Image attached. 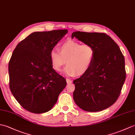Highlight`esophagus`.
Wrapping results in <instances>:
<instances>
[{
	"label": "esophagus",
	"instance_id": "34e87169",
	"mask_svg": "<svg viewBox=\"0 0 135 135\" xmlns=\"http://www.w3.org/2000/svg\"><path fill=\"white\" fill-rule=\"evenodd\" d=\"M66 81H67V83L68 84V83H71L72 82H73V81H72L71 79H66Z\"/></svg>",
	"mask_w": 135,
	"mask_h": 135
}]
</instances>
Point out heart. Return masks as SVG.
I'll return each instance as SVG.
<instances>
[{
    "instance_id": "1",
    "label": "heart",
    "mask_w": 135,
    "mask_h": 135,
    "mask_svg": "<svg viewBox=\"0 0 135 135\" xmlns=\"http://www.w3.org/2000/svg\"><path fill=\"white\" fill-rule=\"evenodd\" d=\"M59 50L52 49L49 58L55 70L61 71L66 63L64 73L67 76L83 75L88 71L95 57V49L89 44H81L74 40H68L59 46Z\"/></svg>"
}]
</instances>
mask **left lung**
Listing matches in <instances>:
<instances>
[{
	"label": "left lung",
	"instance_id": "1",
	"mask_svg": "<svg viewBox=\"0 0 135 135\" xmlns=\"http://www.w3.org/2000/svg\"><path fill=\"white\" fill-rule=\"evenodd\" d=\"M71 37L91 45L95 52L88 71L73 81L75 102L87 112L108 108L116 102L125 80L124 55L114 41L105 33L75 32Z\"/></svg>",
	"mask_w": 135,
	"mask_h": 135
}]
</instances>
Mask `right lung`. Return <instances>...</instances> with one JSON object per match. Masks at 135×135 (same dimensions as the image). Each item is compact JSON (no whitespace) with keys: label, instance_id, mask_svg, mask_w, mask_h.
Wrapping results in <instances>:
<instances>
[{"label":"right lung","instance_id":"right-lung-1","mask_svg":"<svg viewBox=\"0 0 135 135\" xmlns=\"http://www.w3.org/2000/svg\"><path fill=\"white\" fill-rule=\"evenodd\" d=\"M67 30L34 32L18 43L8 63L9 86L18 102L33 113L53 108L67 84L53 68L49 53Z\"/></svg>","mask_w":135,"mask_h":135}]
</instances>
